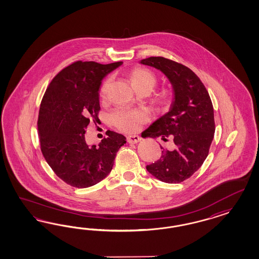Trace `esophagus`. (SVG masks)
Here are the masks:
<instances>
[{
  "instance_id": "1",
  "label": "esophagus",
  "mask_w": 259,
  "mask_h": 259,
  "mask_svg": "<svg viewBox=\"0 0 259 259\" xmlns=\"http://www.w3.org/2000/svg\"><path fill=\"white\" fill-rule=\"evenodd\" d=\"M141 141V138L139 136H128V138H127V141L129 143H138Z\"/></svg>"
}]
</instances>
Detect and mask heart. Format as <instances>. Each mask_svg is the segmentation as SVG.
<instances>
[{
    "label": "heart",
    "instance_id": "heart-1",
    "mask_svg": "<svg viewBox=\"0 0 259 259\" xmlns=\"http://www.w3.org/2000/svg\"><path fill=\"white\" fill-rule=\"evenodd\" d=\"M134 87H147L152 89L157 82L156 76L146 68H136L130 73ZM111 85V78H108L101 87L102 96L107 94ZM149 120L148 114L142 109H117L110 114V121L118 130L125 133L138 132L141 126Z\"/></svg>",
    "mask_w": 259,
    "mask_h": 259
}]
</instances>
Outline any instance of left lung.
<instances>
[{"mask_svg":"<svg viewBox=\"0 0 259 259\" xmlns=\"http://www.w3.org/2000/svg\"><path fill=\"white\" fill-rule=\"evenodd\" d=\"M141 64L161 71L171 82L174 99L168 113L145 130L151 138L172 139L175 149L164 150L147 171L166 183H180L196 172L209 154L215 130L213 108L200 78L181 63L163 57H150Z\"/></svg>","mask_w":259,"mask_h":259,"instance_id":"1","label":"left lung"}]
</instances>
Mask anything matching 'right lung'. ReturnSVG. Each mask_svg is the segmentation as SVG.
Here are the masks:
<instances>
[{"label": "right lung", "instance_id": "obj_1", "mask_svg": "<svg viewBox=\"0 0 259 259\" xmlns=\"http://www.w3.org/2000/svg\"><path fill=\"white\" fill-rule=\"evenodd\" d=\"M121 64L75 62L56 75L40 102L41 153L56 175L73 187L87 188L105 179L126 143L123 135L110 130L98 146H89L84 137L89 123L99 119L102 78Z\"/></svg>", "mask_w": 259, "mask_h": 259}]
</instances>
